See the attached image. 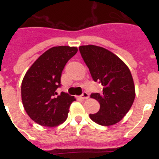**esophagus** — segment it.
Returning a JSON list of instances; mask_svg holds the SVG:
<instances>
[{
  "label": "esophagus",
  "mask_w": 159,
  "mask_h": 159,
  "mask_svg": "<svg viewBox=\"0 0 159 159\" xmlns=\"http://www.w3.org/2000/svg\"><path fill=\"white\" fill-rule=\"evenodd\" d=\"M81 99H88V97H89V95H88V92H83L82 95H81Z\"/></svg>",
  "instance_id": "1"
}]
</instances>
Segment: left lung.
Instances as JSON below:
<instances>
[{
    "label": "left lung",
    "mask_w": 159,
    "mask_h": 159,
    "mask_svg": "<svg viewBox=\"0 0 159 159\" xmlns=\"http://www.w3.org/2000/svg\"><path fill=\"white\" fill-rule=\"evenodd\" d=\"M84 62L94 81L102 86L101 93L91 98L100 104L99 111L90 114L92 121L102 126L119 123L131 107L135 98V88L131 73L123 60L104 48L95 45L80 46Z\"/></svg>",
    "instance_id": "1"
}]
</instances>
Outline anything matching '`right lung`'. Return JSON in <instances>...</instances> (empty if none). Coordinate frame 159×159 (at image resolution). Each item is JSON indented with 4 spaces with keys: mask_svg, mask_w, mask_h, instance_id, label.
Here are the masks:
<instances>
[{
    "mask_svg": "<svg viewBox=\"0 0 159 159\" xmlns=\"http://www.w3.org/2000/svg\"><path fill=\"white\" fill-rule=\"evenodd\" d=\"M78 48L57 46L49 48L32 64L21 84V99L28 116L43 127H57L67 118L74 96L58 95L64 66Z\"/></svg>",
    "mask_w": 159,
    "mask_h": 159,
    "instance_id": "1",
    "label": "right lung"
}]
</instances>
